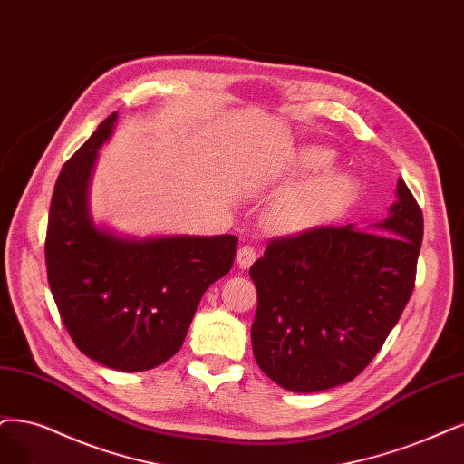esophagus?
Returning <instances> with one entry per match:
<instances>
[{
  "instance_id": "obj_1",
  "label": "esophagus",
  "mask_w": 464,
  "mask_h": 464,
  "mask_svg": "<svg viewBox=\"0 0 464 464\" xmlns=\"http://www.w3.org/2000/svg\"><path fill=\"white\" fill-rule=\"evenodd\" d=\"M256 262V250L248 245L237 250V266L241 269H248Z\"/></svg>"
}]
</instances>
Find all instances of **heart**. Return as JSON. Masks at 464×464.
Instances as JSON below:
<instances>
[{
  "mask_svg": "<svg viewBox=\"0 0 464 464\" xmlns=\"http://www.w3.org/2000/svg\"><path fill=\"white\" fill-rule=\"evenodd\" d=\"M333 164L334 152L327 147L304 145L295 152L288 164V178L302 179L288 185L271 202L266 221L273 233H310L350 210L359 185L352 174Z\"/></svg>",
  "mask_w": 464,
  "mask_h": 464,
  "instance_id": "obj_1",
  "label": "heart"
}]
</instances>
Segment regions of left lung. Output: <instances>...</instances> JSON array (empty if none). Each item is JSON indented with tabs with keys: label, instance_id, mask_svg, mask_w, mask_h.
I'll use <instances>...</instances> for the list:
<instances>
[{
	"label": "left lung",
	"instance_id": "1",
	"mask_svg": "<svg viewBox=\"0 0 464 464\" xmlns=\"http://www.w3.org/2000/svg\"><path fill=\"white\" fill-rule=\"evenodd\" d=\"M390 216L357 229L319 227L271 241L250 267L256 363L285 390L353 381L396 327L415 288L422 212L405 181Z\"/></svg>",
	"mask_w": 464,
	"mask_h": 464
}]
</instances>
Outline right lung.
Instances as JSON below:
<instances>
[{"label":"right lung","mask_w":464,"mask_h":464,"mask_svg":"<svg viewBox=\"0 0 464 464\" xmlns=\"http://www.w3.org/2000/svg\"><path fill=\"white\" fill-rule=\"evenodd\" d=\"M111 114L68 160L51 198L45 266L51 295L82 353L124 372L162 365L181 348L198 302L227 276L235 235L122 237L99 227L88 191Z\"/></svg>","instance_id":"1"}]
</instances>
